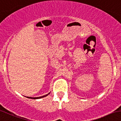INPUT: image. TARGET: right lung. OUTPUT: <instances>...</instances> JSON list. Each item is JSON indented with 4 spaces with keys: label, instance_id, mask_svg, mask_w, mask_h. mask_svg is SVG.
Listing matches in <instances>:
<instances>
[{
    "label": "right lung",
    "instance_id": "right-lung-1",
    "mask_svg": "<svg viewBox=\"0 0 121 121\" xmlns=\"http://www.w3.org/2000/svg\"><path fill=\"white\" fill-rule=\"evenodd\" d=\"M50 94V93H48V94L47 95H45L44 96H41V97H37V98H32V97H27L28 98H30V99H40V98H44V97H45L47 96H48V95Z\"/></svg>",
    "mask_w": 121,
    "mask_h": 121
}]
</instances>
